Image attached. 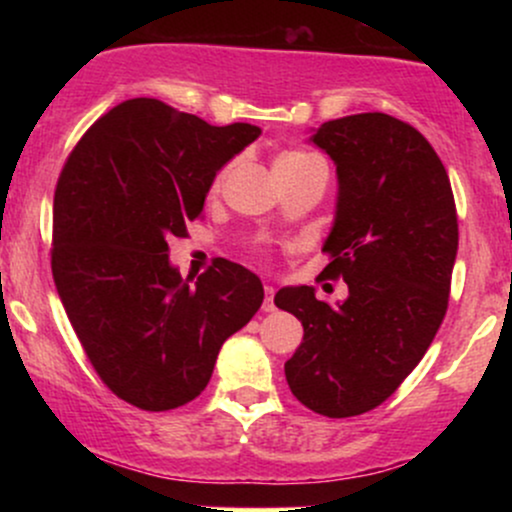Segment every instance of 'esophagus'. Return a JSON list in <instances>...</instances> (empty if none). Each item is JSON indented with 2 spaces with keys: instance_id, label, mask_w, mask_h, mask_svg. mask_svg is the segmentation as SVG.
I'll return each mask as SVG.
<instances>
[{
  "instance_id": "1",
  "label": "esophagus",
  "mask_w": 512,
  "mask_h": 512,
  "mask_svg": "<svg viewBox=\"0 0 512 512\" xmlns=\"http://www.w3.org/2000/svg\"><path fill=\"white\" fill-rule=\"evenodd\" d=\"M264 313H274L276 305H274V289L272 286H264V303H262Z\"/></svg>"
}]
</instances>
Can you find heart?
Segmentation results:
<instances>
[{
  "instance_id": "b5f03b06",
  "label": "heart",
  "mask_w": 512,
  "mask_h": 512,
  "mask_svg": "<svg viewBox=\"0 0 512 512\" xmlns=\"http://www.w3.org/2000/svg\"><path fill=\"white\" fill-rule=\"evenodd\" d=\"M317 156L308 154V151H284V154L276 156L274 161V170H284V168H296V166H303V163L308 161H315ZM228 175V166L221 168L219 173H216L214 182H211V190H219V187L223 185V180H226Z\"/></svg>"
}]
</instances>
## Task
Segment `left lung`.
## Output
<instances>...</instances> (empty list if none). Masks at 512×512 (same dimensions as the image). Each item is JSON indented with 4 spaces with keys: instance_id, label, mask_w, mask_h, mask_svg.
<instances>
[{
    "instance_id": "8db88e82",
    "label": "left lung",
    "mask_w": 512,
    "mask_h": 512,
    "mask_svg": "<svg viewBox=\"0 0 512 512\" xmlns=\"http://www.w3.org/2000/svg\"><path fill=\"white\" fill-rule=\"evenodd\" d=\"M339 175L337 216L322 252L325 274L349 298L317 301L289 286L276 308L303 322V342L286 361L293 397L330 419L380 407L436 337L450 298L457 209L448 170L409 122L361 113L313 134Z\"/></svg>"
}]
</instances>
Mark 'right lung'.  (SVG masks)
<instances>
[{"label": "right lung", "mask_w": 512, "mask_h": 512, "mask_svg": "<svg viewBox=\"0 0 512 512\" xmlns=\"http://www.w3.org/2000/svg\"><path fill=\"white\" fill-rule=\"evenodd\" d=\"M260 134L132 98L98 117L64 161L52 276L93 370L132 407L192 402L221 344L260 310L264 289L250 269L216 260L190 284L168 262V240L202 219L219 168Z\"/></svg>", "instance_id": "right-lung-1"}]
</instances>
